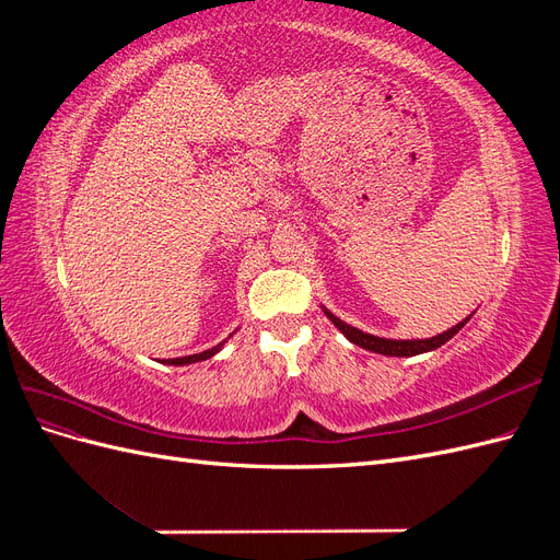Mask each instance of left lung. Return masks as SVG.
<instances>
[{
  "label": "left lung",
  "mask_w": 560,
  "mask_h": 560,
  "mask_svg": "<svg viewBox=\"0 0 560 560\" xmlns=\"http://www.w3.org/2000/svg\"><path fill=\"white\" fill-rule=\"evenodd\" d=\"M369 338H374V336H369ZM378 343H389V346H393V343H395V346H397V341H385V338H378ZM376 350H385V352H397L395 348H381V346H378Z\"/></svg>",
  "instance_id": "8db88e82"
}]
</instances>
